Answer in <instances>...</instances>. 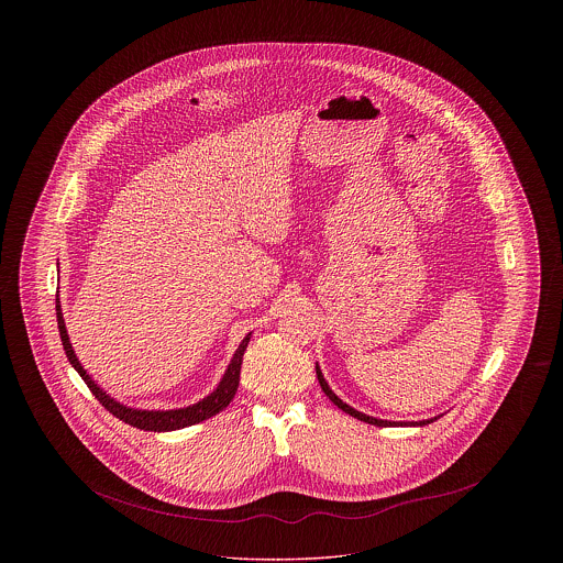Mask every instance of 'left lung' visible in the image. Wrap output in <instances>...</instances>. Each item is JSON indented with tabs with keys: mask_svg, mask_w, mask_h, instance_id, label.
I'll list each match as a JSON object with an SVG mask.
<instances>
[{
	"mask_svg": "<svg viewBox=\"0 0 563 563\" xmlns=\"http://www.w3.org/2000/svg\"><path fill=\"white\" fill-rule=\"evenodd\" d=\"M317 377H319V384H321L322 393L331 399V401L335 402L342 411H346V413H350L352 418H356V420H361V422H367V424H374V427H393V424H397V422H388V420H377V418H372V416H365V413H361V411H356V409H352L350 405H346V402L342 401L331 388H329V384L324 382V377H322L321 369H319V365H317ZM437 420V418H434ZM434 420H422V422H411L413 427H424V424H430V422H434Z\"/></svg>",
	"mask_w": 563,
	"mask_h": 563,
	"instance_id": "left-lung-1",
	"label": "left lung"
}]
</instances>
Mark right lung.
Returning <instances> with one entry per match:
<instances>
[{
	"label": "right lung",
	"mask_w": 563,
	"mask_h": 563,
	"mask_svg": "<svg viewBox=\"0 0 563 563\" xmlns=\"http://www.w3.org/2000/svg\"><path fill=\"white\" fill-rule=\"evenodd\" d=\"M56 321H58V333H60V342H63V349L65 354L69 358V363L74 365V369L80 374L81 379L86 382V386L90 388V393L95 395V399L101 402L109 413H113L118 420L131 424L134 429L141 430H154V432H166V430H179L191 427V424H198L202 420H209L214 413H219L221 409H225L230 401L234 399L236 390H239V382H241V365L242 354L249 346V340H251V333L242 340L241 346L236 350L232 363L228 365V372L221 377L219 386L214 388L213 393L202 399V401L196 402V405H189L184 409H170V411H143V409H133V407H124L118 401H113L109 395H106L92 379L90 375L84 372V367L80 365V361L76 358L74 349L69 344V335H67V329H65V321H63V310H60V303L56 301Z\"/></svg>",
	"instance_id": "add662e5"
}]
</instances>
